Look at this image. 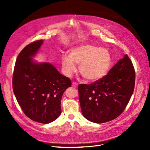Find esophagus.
I'll list each match as a JSON object with an SVG mask.
<instances>
[{"mask_svg":"<svg viewBox=\"0 0 150 150\" xmlns=\"http://www.w3.org/2000/svg\"><path fill=\"white\" fill-rule=\"evenodd\" d=\"M78 83H76V82H72V87H73V88H77V87H78Z\"/></svg>","mask_w":150,"mask_h":150,"instance_id":"obj_1","label":"esophagus"}]
</instances>
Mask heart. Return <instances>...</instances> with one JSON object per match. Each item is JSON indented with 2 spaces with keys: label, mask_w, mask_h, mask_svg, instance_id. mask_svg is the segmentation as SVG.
<instances>
[{
  "label": "heart",
  "mask_w": 150,
  "mask_h": 150,
  "mask_svg": "<svg viewBox=\"0 0 150 150\" xmlns=\"http://www.w3.org/2000/svg\"><path fill=\"white\" fill-rule=\"evenodd\" d=\"M62 69L67 76H71L79 64V72L88 81H98L103 78L110 71L112 57L108 49L90 44L81 45L72 48L69 56L61 58Z\"/></svg>",
  "instance_id": "heart-1"
}]
</instances>
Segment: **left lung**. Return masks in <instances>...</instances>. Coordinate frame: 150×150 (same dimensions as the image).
<instances>
[{"instance_id": "1", "label": "left lung", "mask_w": 150, "mask_h": 150, "mask_svg": "<svg viewBox=\"0 0 150 150\" xmlns=\"http://www.w3.org/2000/svg\"><path fill=\"white\" fill-rule=\"evenodd\" d=\"M135 71L127 54L103 78L78 86L82 114L88 120L103 123L123 112L134 91Z\"/></svg>"}]
</instances>
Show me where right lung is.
Listing matches in <instances>:
<instances>
[{
	"mask_svg": "<svg viewBox=\"0 0 150 150\" xmlns=\"http://www.w3.org/2000/svg\"><path fill=\"white\" fill-rule=\"evenodd\" d=\"M42 43L43 40L32 42L18 55L12 88L24 114L34 121L47 124L60 116L62 94L71 81L52 64L33 61Z\"/></svg>",
	"mask_w": 150,
	"mask_h": 150,
	"instance_id": "add662e5",
	"label": "right lung"
}]
</instances>
